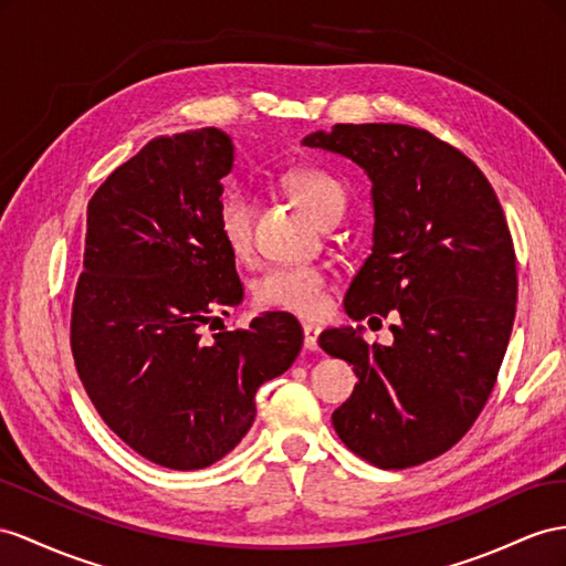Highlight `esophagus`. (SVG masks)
<instances>
[{
  "instance_id": "34e87169",
  "label": "esophagus",
  "mask_w": 566,
  "mask_h": 566,
  "mask_svg": "<svg viewBox=\"0 0 566 566\" xmlns=\"http://www.w3.org/2000/svg\"><path fill=\"white\" fill-rule=\"evenodd\" d=\"M317 337H321V327L313 323H303V346H306L308 352L317 349Z\"/></svg>"
}]
</instances>
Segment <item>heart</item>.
I'll use <instances>...</instances> for the list:
<instances>
[{
	"instance_id": "obj_1",
	"label": "heart",
	"mask_w": 566,
	"mask_h": 566,
	"mask_svg": "<svg viewBox=\"0 0 566 566\" xmlns=\"http://www.w3.org/2000/svg\"><path fill=\"white\" fill-rule=\"evenodd\" d=\"M282 184L294 196L298 206L313 220L323 222L327 214L346 206V193L339 181L317 169H292L282 177ZM217 231H220L227 249L237 255L251 251L253 241V200L251 196L234 188L229 191L217 210ZM327 280L321 268L313 265H289L272 268L253 286V296L260 308L284 311L311 317L325 306Z\"/></svg>"
}]
</instances>
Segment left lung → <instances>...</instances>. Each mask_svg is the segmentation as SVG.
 Returning a JSON list of instances; mask_svg holds the SVG:
<instances>
[{"label":"left lung","mask_w":566,"mask_h":566,"mask_svg":"<svg viewBox=\"0 0 566 566\" xmlns=\"http://www.w3.org/2000/svg\"><path fill=\"white\" fill-rule=\"evenodd\" d=\"M349 157L373 181V253L344 296L352 321L323 352L354 366V395L332 413L339 440L378 469H409L452 449L495 387L516 313V253L485 174L407 124H335L303 138Z\"/></svg>","instance_id":"1"}]
</instances>
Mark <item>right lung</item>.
Wrapping results in <instances>:
<instances>
[{
  "mask_svg": "<svg viewBox=\"0 0 566 566\" xmlns=\"http://www.w3.org/2000/svg\"><path fill=\"white\" fill-rule=\"evenodd\" d=\"M234 145L220 128L150 140L88 202L71 354L93 407L153 463L196 471L220 461L255 421L258 387L294 364L303 329L265 313L210 339L243 298L217 231Z\"/></svg>",
  "mask_w": 566,
  "mask_h": 566,
  "instance_id": "1",
  "label": "right lung"
}]
</instances>
